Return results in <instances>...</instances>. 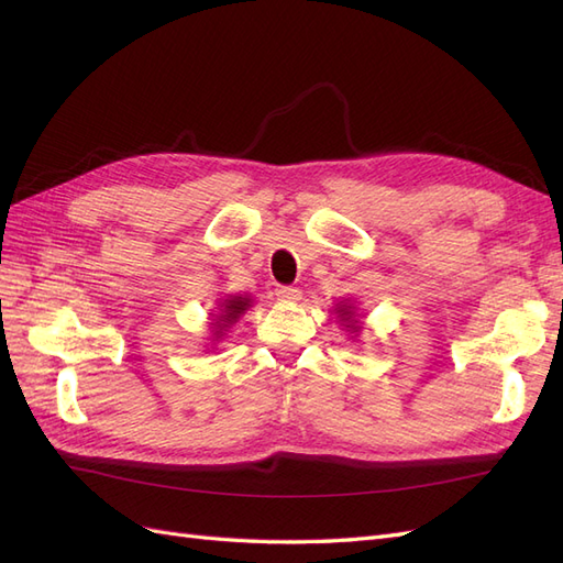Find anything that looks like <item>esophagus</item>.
<instances>
[{
	"label": "esophagus",
	"mask_w": 563,
	"mask_h": 563,
	"mask_svg": "<svg viewBox=\"0 0 563 563\" xmlns=\"http://www.w3.org/2000/svg\"><path fill=\"white\" fill-rule=\"evenodd\" d=\"M275 296L282 302H298L300 300V291H298V288H294V286H277L275 288Z\"/></svg>",
	"instance_id": "obj_1"
}]
</instances>
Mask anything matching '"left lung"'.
Wrapping results in <instances>:
<instances>
[{"label": "left lung", "instance_id": "obj_1", "mask_svg": "<svg viewBox=\"0 0 563 563\" xmlns=\"http://www.w3.org/2000/svg\"><path fill=\"white\" fill-rule=\"evenodd\" d=\"M333 312H335V317H338V321H340V327H345V331L352 333L350 338L356 340V335H360L362 329H364V323H362V314H356L354 302L347 300V298L340 300V302H335Z\"/></svg>", "mask_w": 563, "mask_h": 563}]
</instances>
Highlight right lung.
Returning <instances> with one entry per match:
<instances>
[{"label": "right lung", "mask_w": 563, "mask_h": 563, "mask_svg": "<svg viewBox=\"0 0 563 563\" xmlns=\"http://www.w3.org/2000/svg\"><path fill=\"white\" fill-rule=\"evenodd\" d=\"M253 298L251 296H225L218 300L216 314L211 312V345L220 343L228 335V331L234 327L236 321L242 319V314H246V310H251Z\"/></svg>", "instance_id": "add662e5"}]
</instances>
